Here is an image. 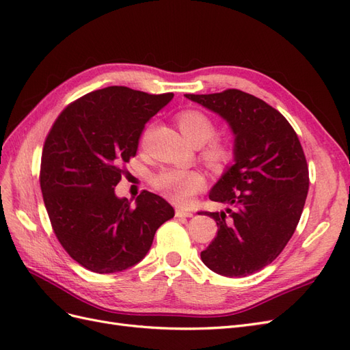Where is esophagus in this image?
Instances as JSON below:
<instances>
[{
  "mask_svg": "<svg viewBox=\"0 0 350 350\" xmlns=\"http://www.w3.org/2000/svg\"><path fill=\"white\" fill-rule=\"evenodd\" d=\"M175 215H176V217H191L193 216V211L184 210V208H176L175 210Z\"/></svg>",
  "mask_w": 350,
  "mask_h": 350,
  "instance_id": "esophagus-1",
  "label": "esophagus"
}]
</instances>
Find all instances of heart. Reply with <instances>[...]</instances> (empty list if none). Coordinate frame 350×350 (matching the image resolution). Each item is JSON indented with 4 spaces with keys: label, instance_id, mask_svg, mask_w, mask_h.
<instances>
[{
    "label": "heart",
    "instance_id": "obj_1",
    "mask_svg": "<svg viewBox=\"0 0 350 350\" xmlns=\"http://www.w3.org/2000/svg\"><path fill=\"white\" fill-rule=\"evenodd\" d=\"M179 130L184 134L188 142L196 146H201L213 139L216 134V124L204 112L197 109H185L178 113ZM149 129L143 133L142 140L144 142ZM206 161L213 165L220 166L226 163L230 159L229 147L219 142H210L203 153ZM206 184L204 176L198 171L193 169H163L154 176V185L159 191L163 193L167 198L175 203H187L200 189H203Z\"/></svg>",
    "mask_w": 350,
    "mask_h": 350
}]
</instances>
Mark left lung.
<instances>
[{
	"instance_id": "left-lung-1",
	"label": "left lung",
	"mask_w": 350,
	"mask_h": 350,
	"mask_svg": "<svg viewBox=\"0 0 350 350\" xmlns=\"http://www.w3.org/2000/svg\"><path fill=\"white\" fill-rule=\"evenodd\" d=\"M185 98L224 118L235 139L234 165L208 194L230 207L201 211L219 228L201 260L221 276H250L276 260L298 226L310 187L302 146L288 120L252 94L229 89Z\"/></svg>"
}]
</instances>
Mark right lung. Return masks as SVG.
<instances>
[{"label": "right lung", "mask_w": 350, "mask_h": 350, "mask_svg": "<svg viewBox=\"0 0 350 350\" xmlns=\"http://www.w3.org/2000/svg\"><path fill=\"white\" fill-rule=\"evenodd\" d=\"M172 98L109 86L68 105L52 125L42 150V196L61 245L90 271L135 266L157 228L175 215L153 193L143 191L135 204L115 194L146 122Z\"/></svg>", "instance_id": "obj_1"}]
</instances>
